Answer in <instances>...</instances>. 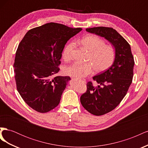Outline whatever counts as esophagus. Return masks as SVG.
<instances>
[{
    "mask_svg": "<svg viewBox=\"0 0 148 148\" xmlns=\"http://www.w3.org/2000/svg\"><path fill=\"white\" fill-rule=\"evenodd\" d=\"M73 79H75V78H73ZM82 81L83 83H86V81H85V80H82Z\"/></svg>",
    "mask_w": 148,
    "mask_h": 148,
    "instance_id": "1",
    "label": "esophagus"
}]
</instances>
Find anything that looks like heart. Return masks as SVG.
<instances>
[{
    "instance_id": "heart-1",
    "label": "heart",
    "mask_w": 148,
    "mask_h": 148,
    "mask_svg": "<svg viewBox=\"0 0 148 148\" xmlns=\"http://www.w3.org/2000/svg\"><path fill=\"white\" fill-rule=\"evenodd\" d=\"M79 43L89 51L84 64L74 63L65 66V74L71 77L81 78L92 73H101L109 69L113 64L115 53L112 46L105 44L103 39L96 35H87L80 39ZM75 47L74 42H70L65 47L62 57L66 61L71 59V53Z\"/></svg>"
}]
</instances>
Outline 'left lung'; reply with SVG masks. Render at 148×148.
Instances as JSON below:
<instances>
[{"mask_svg": "<svg viewBox=\"0 0 148 148\" xmlns=\"http://www.w3.org/2000/svg\"><path fill=\"white\" fill-rule=\"evenodd\" d=\"M88 33L107 40L115 49V57L110 68L92 79L99 85L87 83V91L80 101L84 108L95 115H102L114 110L127 95L132 82L135 62L128 42L112 28H87Z\"/></svg>", "mask_w": 148, "mask_h": 148, "instance_id": "obj_1", "label": "left lung"}]
</instances>
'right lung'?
<instances>
[{
  "instance_id": "obj_1",
  "label": "right lung",
  "mask_w": 148,
  "mask_h": 148,
  "mask_svg": "<svg viewBox=\"0 0 148 148\" xmlns=\"http://www.w3.org/2000/svg\"><path fill=\"white\" fill-rule=\"evenodd\" d=\"M82 30L49 23L29 30L18 47L13 65L17 90L30 107L41 113L59 105L69 77L59 72L69 40Z\"/></svg>"
}]
</instances>
